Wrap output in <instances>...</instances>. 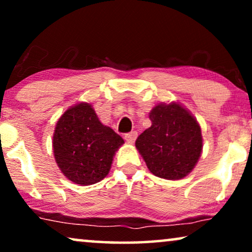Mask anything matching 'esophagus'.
Listing matches in <instances>:
<instances>
[{
	"label": "esophagus",
	"mask_w": 252,
	"mask_h": 252,
	"mask_svg": "<svg viewBox=\"0 0 252 252\" xmlns=\"http://www.w3.org/2000/svg\"><path fill=\"white\" fill-rule=\"evenodd\" d=\"M136 137H137V132H135V130H133V132L125 134V136H124V139L126 140V142L134 143V141L136 140Z\"/></svg>",
	"instance_id": "34e87169"
}]
</instances>
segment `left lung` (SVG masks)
Listing matches in <instances>:
<instances>
[{"label": "left lung", "mask_w": 252, "mask_h": 252, "mask_svg": "<svg viewBox=\"0 0 252 252\" xmlns=\"http://www.w3.org/2000/svg\"><path fill=\"white\" fill-rule=\"evenodd\" d=\"M151 126L140 134L135 147L156 177L178 180L195 167L203 140L197 120L179 103L158 104L149 113Z\"/></svg>", "instance_id": "obj_1"}]
</instances>
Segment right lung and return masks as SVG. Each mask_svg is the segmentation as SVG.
Masks as SVG:
<instances>
[{
	"label": "right lung",
	"instance_id": "right-lung-1",
	"mask_svg": "<svg viewBox=\"0 0 252 252\" xmlns=\"http://www.w3.org/2000/svg\"><path fill=\"white\" fill-rule=\"evenodd\" d=\"M123 137L103 125L89 103L72 106L58 119L53 148L62 173L74 184L94 185L108 175Z\"/></svg>",
	"mask_w": 252,
	"mask_h": 252
}]
</instances>
